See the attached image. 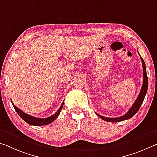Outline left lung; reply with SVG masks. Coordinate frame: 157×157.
<instances>
[{
	"label": "left lung",
	"mask_w": 157,
	"mask_h": 157,
	"mask_svg": "<svg viewBox=\"0 0 157 157\" xmlns=\"http://www.w3.org/2000/svg\"><path fill=\"white\" fill-rule=\"evenodd\" d=\"M139 54V53H138ZM140 55V54H139ZM141 61H142V64H143V86H142L140 94L138 96V98L136 100V101L134 102V103L133 104V105L131 106V108H130L127 113H126L124 115L119 117H115V118H110V117H103L102 115H100L99 114H96L98 115L99 117L101 119H103L106 121H109V122H119V121H121L124 120H126V119H128L133 117L135 114L137 113V112L138 111L139 109H140V106L143 103V102L144 101V98H145V95L147 91V88H148V78H147V72H146V66H145V61H144L143 59L140 56Z\"/></svg>",
	"instance_id": "1"
}]
</instances>
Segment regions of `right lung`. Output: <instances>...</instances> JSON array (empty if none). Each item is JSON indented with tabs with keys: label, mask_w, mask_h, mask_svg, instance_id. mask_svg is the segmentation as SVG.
Returning <instances> with one entry per match:
<instances>
[{
	"label": "right lung",
	"mask_w": 157,
	"mask_h": 157,
	"mask_svg": "<svg viewBox=\"0 0 157 157\" xmlns=\"http://www.w3.org/2000/svg\"><path fill=\"white\" fill-rule=\"evenodd\" d=\"M12 102V101H11ZM12 105H13L14 110H16L17 114H19V116L23 119L24 121H26V123H28L30 125H33V126H44V125H47V124H50L52 121H54L55 119L57 118V117L59 115V113L61 110L63 106V103L64 101L62 103L60 107V108L59 109L58 111L56 112L55 114H54L53 115H52L51 117H49L47 118H38V117H33L31 115H30L29 114H26L24 113L23 111H21L20 109H19L17 107L14 105V103H12Z\"/></svg>",
	"instance_id": "obj_1"
}]
</instances>
